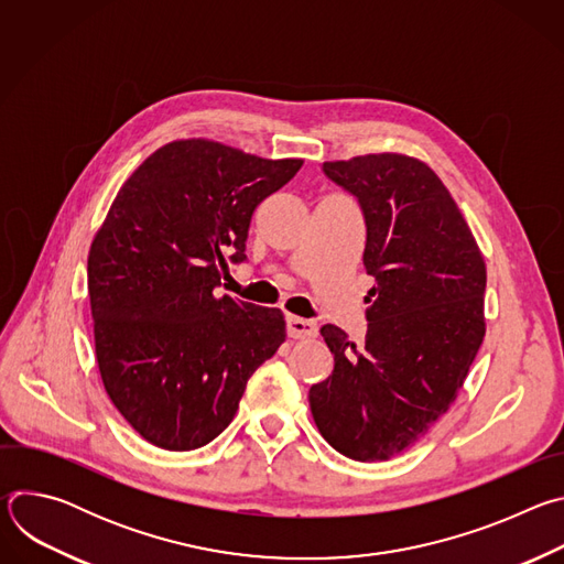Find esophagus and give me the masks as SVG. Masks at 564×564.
Listing matches in <instances>:
<instances>
[{"label":"esophagus","mask_w":564,"mask_h":564,"mask_svg":"<svg viewBox=\"0 0 564 564\" xmlns=\"http://www.w3.org/2000/svg\"><path fill=\"white\" fill-rule=\"evenodd\" d=\"M285 328H288V337H292V339H312L318 333L314 321L292 316V314L285 318Z\"/></svg>","instance_id":"34e87169"}]
</instances>
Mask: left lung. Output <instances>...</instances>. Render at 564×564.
Returning <instances> with one entry per match:
<instances>
[{"instance_id":"1","label":"left lung","mask_w":564,"mask_h":564,"mask_svg":"<svg viewBox=\"0 0 564 564\" xmlns=\"http://www.w3.org/2000/svg\"><path fill=\"white\" fill-rule=\"evenodd\" d=\"M366 220L375 279L368 333L321 328L333 375L310 388L324 440L357 462L404 453L448 411L485 339L487 265L453 196L422 160L370 153L324 163Z\"/></svg>"}]
</instances>
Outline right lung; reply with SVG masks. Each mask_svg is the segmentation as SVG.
<instances>
[{"mask_svg":"<svg viewBox=\"0 0 564 564\" xmlns=\"http://www.w3.org/2000/svg\"><path fill=\"white\" fill-rule=\"evenodd\" d=\"M301 165L212 140L170 142L131 174L96 234L87 270L98 368L113 406L153 446L209 444L285 341L281 310L216 288L223 252L248 259L254 209Z\"/></svg>","mask_w":564,"mask_h":564,"instance_id":"right-lung-1","label":"right lung"}]
</instances>
